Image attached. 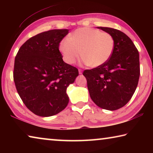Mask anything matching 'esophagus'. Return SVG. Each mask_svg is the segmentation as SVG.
<instances>
[{"mask_svg":"<svg viewBox=\"0 0 153 153\" xmlns=\"http://www.w3.org/2000/svg\"><path fill=\"white\" fill-rule=\"evenodd\" d=\"M78 71H79V74H82V70L81 69H79Z\"/></svg>","mask_w":153,"mask_h":153,"instance_id":"1","label":"esophagus"}]
</instances>
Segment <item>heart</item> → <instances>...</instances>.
Returning <instances> with one entry per match:
<instances>
[{"label": "heart", "mask_w": 153, "mask_h": 153, "mask_svg": "<svg viewBox=\"0 0 153 153\" xmlns=\"http://www.w3.org/2000/svg\"><path fill=\"white\" fill-rule=\"evenodd\" d=\"M114 45L113 36L94 28L82 27L60 42L59 51L67 63H75L80 56L84 63L97 67L105 63L112 55Z\"/></svg>", "instance_id": "1"}]
</instances>
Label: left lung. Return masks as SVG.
Segmentation results:
<instances>
[{
    "mask_svg": "<svg viewBox=\"0 0 153 153\" xmlns=\"http://www.w3.org/2000/svg\"><path fill=\"white\" fill-rule=\"evenodd\" d=\"M114 39V49L109 59L83 75L87 80L90 96L98 107L115 111L125 106L132 97L140 77L138 49L128 36L111 27H98Z\"/></svg>",
    "mask_w": 153,
    "mask_h": 153,
    "instance_id": "left-lung-1",
    "label": "left lung"
}]
</instances>
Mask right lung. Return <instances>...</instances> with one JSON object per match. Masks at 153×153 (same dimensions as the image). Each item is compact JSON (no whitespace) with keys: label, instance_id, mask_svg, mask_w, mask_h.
Segmentation results:
<instances>
[{"label":"right lung","instance_id":"add662e5","mask_svg":"<svg viewBox=\"0 0 153 153\" xmlns=\"http://www.w3.org/2000/svg\"><path fill=\"white\" fill-rule=\"evenodd\" d=\"M69 30H52L30 38L15 59L13 79L17 91L30 111L50 117L67 107V87L78 69L63 61L59 43Z\"/></svg>","mask_w":153,"mask_h":153}]
</instances>
